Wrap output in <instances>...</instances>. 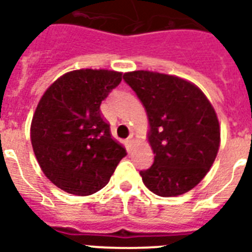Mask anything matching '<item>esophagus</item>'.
<instances>
[{
	"label": "esophagus",
	"instance_id": "34e87169",
	"mask_svg": "<svg viewBox=\"0 0 252 252\" xmlns=\"http://www.w3.org/2000/svg\"><path fill=\"white\" fill-rule=\"evenodd\" d=\"M134 141H136V134H134V133L129 134V137L126 138V142H128L129 145H132V144H133Z\"/></svg>",
	"mask_w": 252,
	"mask_h": 252
}]
</instances>
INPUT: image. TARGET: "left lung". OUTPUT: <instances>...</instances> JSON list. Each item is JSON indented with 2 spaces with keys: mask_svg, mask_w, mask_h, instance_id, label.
<instances>
[{
  "mask_svg": "<svg viewBox=\"0 0 252 252\" xmlns=\"http://www.w3.org/2000/svg\"><path fill=\"white\" fill-rule=\"evenodd\" d=\"M123 78L149 119L154 162L140 171L142 182L158 196L186 193L207 175L219 152L215 108L199 87L179 77L136 70Z\"/></svg>",
  "mask_w": 252,
  "mask_h": 252,
  "instance_id": "left-lung-1",
  "label": "left lung"
}]
</instances>
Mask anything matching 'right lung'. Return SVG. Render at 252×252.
I'll return each instance as SVG.
<instances>
[{"label":"right lung","mask_w":252,"mask_h":252,"mask_svg":"<svg viewBox=\"0 0 252 252\" xmlns=\"http://www.w3.org/2000/svg\"><path fill=\"white\" fill-rule=\"evenodd\" d=\"M122 82V73L80 69L57 78L37 104L31 144L44 175L77 196L102 189L126 156L111 137L100 103Z\"/></svg>","instance_id":"obj_1"}]
</instances>
